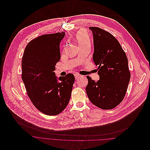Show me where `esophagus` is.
Here are the masks:
<instances>
[{
  "mask_svg": "<svg viewBox=\"0 0 150 150\" xmlns=\"http://www.w3.org/2000/svg\"><path fill=\"white\" fill-rule=\"evenodd\" d=\"M80 76H80V74H74V77H75V79H79Z\"/></svg>",
  "mask_w": 150,
  "mask_h": 150,
  "instance_id": "obj_1",
  "label": "esophagus"
}]
</instances>
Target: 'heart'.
I'll return each mask as SVG.
<instances>
[{"label": "heart", "mask_w": 150, "mask_h": 150, "mask_svg": "<svg viewBox=\"0 0 150 150\" xmlns=\"http://www.w3.org/2000/svg\"><path fill=\"white\" fill-rule=\"evenodd\" d=\"M76 40L80 47H90L91 45V39L83 31H80L76 35Z\"/></svg>", "instance_id": "heart-1"}]
</instances>
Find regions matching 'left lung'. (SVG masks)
<instances>
[{
  "label": "left lung",
  "mask_w": 150,
  "mask_h": 150,
  "mask_svg": "<svg viewBox=\"0 0 150 150\" xmlns=\"http://www.w3.org/2000/svg\"><path fill=\"white\" fill-rule=\"evenodd\" d=\"M93 37V59L98 67L99 80L87 76L86 87L91 102L102 109H113L126 94L130 80L128 58L118 41L109 33L98 27H90Z\"/></svg>",
  "instance_id": "obj_1"
}]
</instances>
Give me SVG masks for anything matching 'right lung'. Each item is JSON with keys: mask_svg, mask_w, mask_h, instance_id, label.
Returning <instances> with one entry per match:
<instances>
[{"mask_svg": "<svg viewBox=\"0 0 150 150\" xmlns=\"http://www.w3.org/2000/svg\"><path fill=\"white\" fill-rule=\"evenodd\" d=\"M65 33L45 34L30 41L22 59V79L28 95L42 113L56 115L67 106L74 76H55V65L60 59L59 44Z\"/></svg>", "mask_w": 150, "mask_h": 150, "instance_id": "1", "label": "right lung"}]
</instances>
